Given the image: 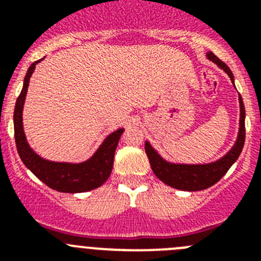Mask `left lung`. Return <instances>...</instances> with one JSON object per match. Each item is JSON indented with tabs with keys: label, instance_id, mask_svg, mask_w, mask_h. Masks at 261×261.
<instances>
[{
	"label": "left lung",
	"instance_id": "left-lung-1",
	"mask_svg": "<svg viewBox=\"0 0 261 261\" xmlns=\"http://www.w3.org/2000/svg\"><path fill=\"white\" fill-rule=\"evenodd\" d=\"M208 59L216 62L221 69H223L234 82L231 70L225 62L221 61L213 52L208 53ZM239 105H241V121H239L238 140L231 150L217 162L208 163V165H172V163L163 161L150 146V144L147 141L145 142V151H146L149 162L153 168V172L159 180H162L165 184L172 187V188H176V190L191 191V192L206 190L220 180L221 177L227 172V170L231 167L232 163L238 159L239 154L242 153V149H243L244 138H246V128H244L246 111H244V105L241 95H239Z\"/></svg>",
	"mask_w": 261,
	"mask_h": 261
}]
</instances>
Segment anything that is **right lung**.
Returning a JSON list of instances; mask_svg holds the SVG:
<instances>
[{"label":"right lung","mask_w":261,"mask_h":261,"mask_svg":"<svg viewBox=\"0 0 261 261\" xmlns=\"http://www.w3.org/2000/svg\"><path fill=\"white\" fill-rule=\"evenodd\" d=\"M40 60L31 64L27 70L24 82H23V89L14 108V137H15L18 154L30 171L52 190L66 193L87 192V191L95 190L110 177L112 166H114L115 150H116L117 142L120 140V136L123 135L124 129H119L116 132L111 133L89 161L78 163V165L49 162L34 153L27 144L26 136L23 132L22 111L30 77L35 70V65Z\"/></svg>","instance_id":"add662e5"}]
</instances>
